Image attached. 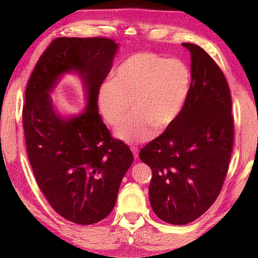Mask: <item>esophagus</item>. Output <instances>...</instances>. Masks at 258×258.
Listing matches in <instances>:
<instances>
[{
  "instance_id": "esophagus-1",
  "label": "esophagus",
  "mask_w": 258,
  "mask_h": 258,
  "mask_svg": "<svg viewBox=\"0 0 258 258\" xmlns=\"http://www.w3.org/2000/svg\"><path fill=\"white\" fill-rule=\"evenodd\" d=\"M131 150H132V152H133V155H134V158L137 159L138 157H139V149L137 147H132L131 148Z\"/></svg>"
}]
</instances>
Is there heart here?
Instances as JSON below:
<instances>
[{"instance_id":"obj_1","label":"heart","mask_w":258,"mask_h":258,"mask_svg":"<svg viewBox=\"0 0 258 258\" xmlns=\"http://www.w3.org/2000/svg\"><path fill=\"white\" fill-rule=\"evenodd\" d=\"M113 81L99 87L98 108L109 125L117 126L116 137L139 143L154 137L175 121L189 95L191 73L178 59H167L141 51L128 55L113 72Z\"/></svg>"}]
</instances>
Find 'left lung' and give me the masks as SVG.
Returning <instances> with one entry per match:
<instances>
[{"instance_id":"left-lung-1","label":"left lung","mask_w":258,"mask_h":258,"mask_svg":"<svg viewBox=\"0 0 258 258\" xmlns=\"http://www.w3.org/2000/svg\"><path fill=\"white\" fill-rule=\"evenodd\" d=\"M182 45L191 53L186 102L178 118L139 155L152 171V209L175 225L197 220L215 202L234 140L232 100L223 72L200 46Z\"/></svg>"}]
</instances>
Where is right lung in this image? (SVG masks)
I'll return each mask as SVG.
<instances>
[{"mask_svg": "<svg viewBox=\"0 0 258 258\" xmlns=\"http://www.w3.org/2000/svg\"><path fill=\"white\" fill-rule=\"evenodd\" d=\"M118 45L107 37H58L38 59L23 107L26 149L35 178L51 207L89 225L115 207L120 182L133 163L130 148L111 137L98 109V91ZM76 70L88 92L81 115L63 120L48 94L60 75Z\"/></svg>", "mask_w": 258, "mask_h": 258, "instance_id": "right-lung-1", "label": "right lung"}]
</instances>
